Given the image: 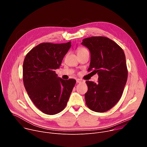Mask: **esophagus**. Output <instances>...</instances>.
Wrapping results in <instances>:
<instances>
[{"instance_id": "esophagus-1", "label": "esophagus", "mask_w": 147, "mask_h": 147, "mask_svg": "<svg viewBox=\"0 0 147 147\" xmlns=\"http://www.w3.org/2000/svg\"><path fill=\"white\" fill-rule=\"evenodd\" d=\"M76 82H77V83H81V82H84V81L81 79H77L76 80Z\"/></svg>"}]
</instances>
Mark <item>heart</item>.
<instances>
[{
    "instance_id": "obj_1",
    "label": "heart",
    "mask_w": 147,
    "mask_h": 147,
    "mask_svg": "<svg viewBox=\"0 0 147 147\" xmlns=\"http://www.w3.org/2000/svg\"><path fill=\"white\" fill-rule=\"evenodd\" d=\"M86 50H87V49H85V48H79L78 49V50H77V53L82 52V51H86Z\"/></svg>"
}]
</instances>
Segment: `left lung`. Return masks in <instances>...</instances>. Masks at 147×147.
<instances>
[{
	"label": "left lung",
	"mask_w": 147,
	"mask_h": 147,
	"mask_svg": "<svg viewBox=\"0 0 147 147\" xmlns=\"http://www.w3.org/2000/svg\"><path fill=\"white\" fill-rule=\"evenodd\" d=\"M81 44L91 53L88 71L94 69L98 75L97 83L86 81L88 86L86 103L94 112H107L120 100L127 82L128 71L124 53L113 40L104 36L85 38Z\"/></svg>",
	"instance_id": "1"
}]
</instances>
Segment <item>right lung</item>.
<instances>
[{"mask_svg": "<svg viewBox=\"0 0 147 147\" xmlns=\"http://www.w3.org/2000/svg\"><path fill=\"white\" fill-rule=\"evenodd\" d=\"M65 44L42 43L32 48L23 63V82L31 100L43 113L53 115L63 110L76 82L63 80L55 70L59 69L71 47Z\"/></svg>", "mask_w": 147, "mask_h": 147, "instance_id": "add662e5", "label": "right lung"}]
</instances>
